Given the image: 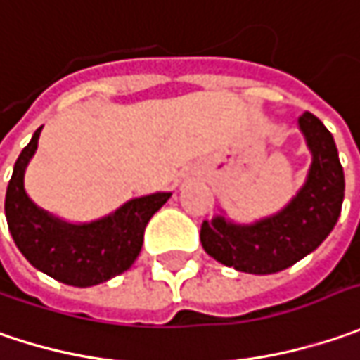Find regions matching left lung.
Wrapping results in <instances>:
<instances>
[{
	"mask_svg": "<svg viewBox=\"0 0 360 360\" xmlns=\"http://www.w3.org/2000/svg\"><path fill=\"white\" fill-rule=\"evenodd\" d=\"M312 153L308 177L288 205L254 224H233L224 215L203 221L201 245L211 258L245 274H276L321 245L338 221L345 173L335 139L312 112L298 118Z\"/></svg>",
	"mask_w": 360,
	"mask_h": 360,
	"instance_id": "obj_1",
	"label": "left lung"
}]
</instances>
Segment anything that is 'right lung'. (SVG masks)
Instances as JSON below:
<instances>
[{
    "instance_id": "obj_1",
    "label": "right lung",
    "mask_w": 360,
    "mask_h": 360,
    "mask_svg": "<svg viewBox=\"0 0 360 360\" xmlns=\"http://www.w3.org/2000/svg\"><path fill=\"white\" fill-rule=\"evenodd\" d=\"M41 127L18 161L6 191V217L11 238L39 272L68 286L88 288L115 278L134 264L149 219L171 193L136 197L110 215L90 224H68L39 210L24 187L25 167L38 149Z\"/></svg>"
}]
</instances>
